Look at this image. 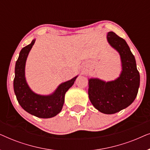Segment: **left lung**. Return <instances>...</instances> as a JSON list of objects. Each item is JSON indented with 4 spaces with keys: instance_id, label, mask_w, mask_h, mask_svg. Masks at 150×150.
Masks as SVG:
<instances>
[{
    "instance_id": "obj_1",
    "label": "left lung",
    "mask_w": 150,
    "mask_h": 150,
    "mask_svg": "<svg viewBox=\"0 0 150 150\" xmlns=\"http://www.w3.org/2000/svg\"><path fill=\"white\" fill-rule=\"evenodd\" d=\"M110 46L120 53L122 71L113 81H102L98 79L89 80V98L94 107L102 113L120 112L134 102L140 84V75L136 61L124 39L110 31L107 34Z\"/></svg>"
}]
</instances>
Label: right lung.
<instances>
[{"label":"right lung","mask_w":150,"mask_h":150,"mask_svg":"<svg viewBox=\"0 0 150 150\" xmlns=\"http://www.w3.org/2000/svg\"><path fill=\"white\" fill-rule=\"evenodd\" d=\"M35 40L24 47L16 63L13 89L18 103L24 110L40 118H50L61 112L65 100V94L74 85L77 76L61 84L50 96H40L33 92L26 82L24 70L26 58Z\"/></svg>","instance_id":"1"}]
</instances>
